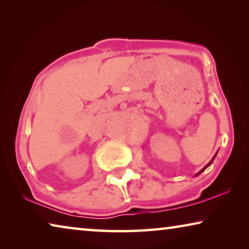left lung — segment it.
<instances>
[{"label": "left lung", "instance_id": "8db88e82", "mask_svg": "<svg viewBox=\"0 0 249 249\" xmlns=\"http://www.w3.org/2000/svg\"><path fill=\"white\" fill-rule=\"evenodd\" d=\"M216 154H217V153H216ZM216 154H215V156H214V157H213V158H212V160H211V161H210V162H209V163H208V165H206V166H205V167H204V168H203V169H202V170H201V171H199V172H197V174H196V176H199V175H200V174H201V172H203V171H204V170H205V169H206V168H208V167H209V166H210V165H211V163H212V162H213V160H214V158H215V157H216Z\"/></svg>", "mask_w": 249, "mask_h": 249}]
</instances>
